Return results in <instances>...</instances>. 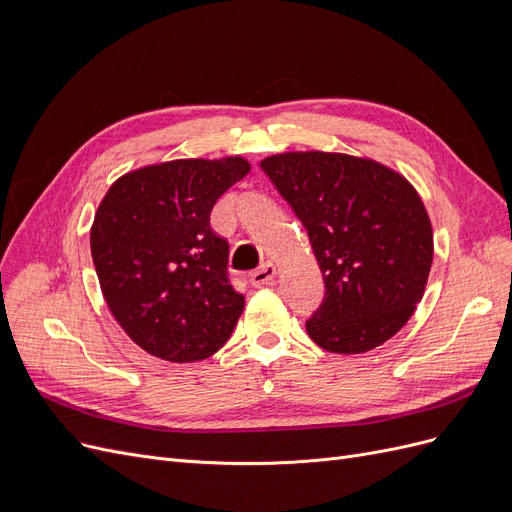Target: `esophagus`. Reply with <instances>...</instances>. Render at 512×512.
Wrapping results in <instances>:
<instances>
[{"label": "esophagus", "instance_id": "obj_1", "mask_svg": "<svg viewBox=\"0 0 512 512\" xmlns=\"http://www.w3.org/2000/svg\"><path fill=\"white\" fill-rule=\"evenodd\" d=\"M275 275H277V269H275L273 262H265V265H262L258 271L252 273L250 282H252V286H256V288H260V286H271V284L275 282Z\"/></svg>", "mask_w": 512, "mask_h": 512}]
</instances>
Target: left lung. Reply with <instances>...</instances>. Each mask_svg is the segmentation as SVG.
Wrapping results in <instances>:
<instances>
[{"label": "left lung", "instance_id": "1", "mask_svg": "<svg viewBox=\"0 0 512 512\" xmlns=\"http://www.w3.org/2000/svg\"><path fill=\"white\" fill-rule=\"evenodd\" d=\"M260 168L305 226L322 271L307 335L337 354L391 339L423 299L433 260L421 196L395 170L346 153H277Z\"/></svg>", "mask_w": 512, "mask_h": 512}]
</instances>
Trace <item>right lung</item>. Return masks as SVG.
Returning a JSON list of instances; mask_svg holds the SVG:
<instances>
[{
    "mask_svg": "<svg viewBox=\"0 0 512 512\" xmlns=\"http://www.w3.org/2000/svg\"><path fill=\"white\" fill-rule=\"evenodd\" d=\"M247 173L239 156L173 160L132 170L102 198L91 258L108 309L145 352L194 363L228 342L245 299L209 215Z\"/></svg>",
    "mask_w": 512,
    "mask_h": 512,
    "instance_id": "add662e5",
    "label": "right lung"
}]
</instances>
